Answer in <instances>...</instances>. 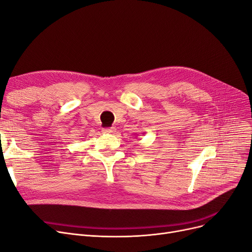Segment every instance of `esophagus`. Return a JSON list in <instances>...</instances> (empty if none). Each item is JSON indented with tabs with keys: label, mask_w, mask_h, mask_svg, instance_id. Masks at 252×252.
Listing matches in <instances>:
<instances>
[{
	"label": "esophagus",
	"mask_w": 252,
	"mask_h": 252,
	"mask_svg": "<svg viewBox=\"0 0 252 252\" xmlns=\"http://www.w3.org/2000/svg\"><path fill=\"white\" fill-rule=\"evenodd\" d=\"M115 132V127H106L103 128V133L105 134H113Z\"/></svg>",
	"instance_id": "34e87169"
}]
</instances>
